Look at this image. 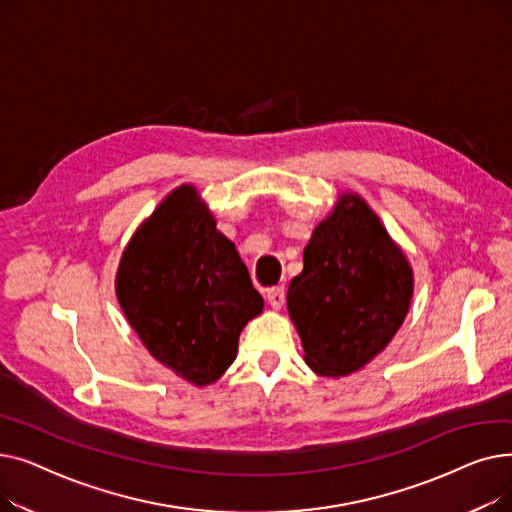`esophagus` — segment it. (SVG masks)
<instances>
[{
    "mask_svg": "<svg viewBox=\"0 0 512 512\" xmlns=\"http://www.w3.org/2000/svg\"><path fill=\"white\" fill-rule=\"evenodd\" d=\"M284 299H286V290H284V286H278V288H272V290H267V303L272 305V309H282V305H284Z\"/></svg>",
    "mask_w": 512,
    "mask_h": 512,
    "instance_id": "34e87169",
    "label": "esophagus"
}]
</instances>
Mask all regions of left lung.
<instances>
[{"label": "left lung", "instance_id": "8db88e82", "mask_svg": "<svg viewBox=\"0 0 512 512\" xmlns=\"http://www.w3.org/2000/svg\"><path fill=\"white\" fill-rule=\"evenodd\" d=\"M413 290V267L378 213L359 193L338 195L286 294L305 363L334 380L363 369L400 330Z\"/></svg>", "mask_w": 512, "mask_h": 512}]
</instances>
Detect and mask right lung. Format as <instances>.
<instances>
[{"instance_id":"add662e5","label":"right lung","mask_w":512,"mask_h":512,"mask_svg":"<svg viewBox=\"0 0 512 512\" xmlns=\"http://www.w3.org/2000/svg\"><path fill=\"white\" fill-rule=\"evenodd\" d=\"M195 184H180L134 230L116 299L155 361L197 388L234 363L242 328L263 311L247 265Z\"/></svg>"}]
</instances>
